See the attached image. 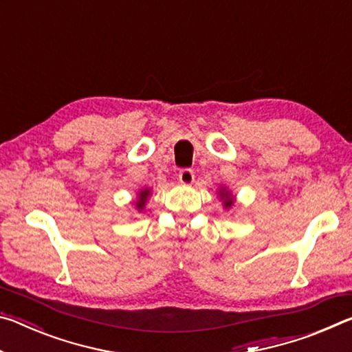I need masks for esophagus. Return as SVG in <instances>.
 Masks as SVG:
<instances>
[{
  "label": "esophagus",
  "mask_w": 352,
  "mask_h": 352,
  "mask_svg": "<svg viewBox=\"0 0 352 352\" xmlns=\"http://www.w3.org/2000/svg\"><path fill=\"white\" fill-rule=\"evenodd\" d=\"M178 180L184 186H190L194 183V172L190 169H182L180 174H178Z\"/></svg>",
  "instance_id": "1"
}]
</instances>
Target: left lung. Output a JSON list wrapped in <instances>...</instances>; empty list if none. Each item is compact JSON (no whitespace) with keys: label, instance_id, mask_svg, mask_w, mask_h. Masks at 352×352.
<instances>
[{"label":"left lung","instance_id":"left-lung-1","mask_svg":"<svg viewBox=\"0 0 352 352\" xmlns=\"http://www.w3.org/2000/svg\"><path fill=\"white\" fill-rule=\"evenodd\" d=\"M217 197H219L220 201H222V205H223L225 210H228V208L233 206L234 201H236V197L233 195V192H231V190L226 188V186H220L219 188Z\"/></svg>","mask_w":352,"mask_h":352}]
</instances>
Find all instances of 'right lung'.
<instances>
[{"label": "right lung", "mask_w": 352, "mask_h": 352, "mask_svg": "<svg viewBox=\"0 0 352 352\" xmlns=\"http://www.w3.org/2000/svg\"><path fill=\"white\" fill-rule=\"evenodd\" d=\"M152 194V189L151 188H144V189H140L138 192H136V200L133 201V205L136 210L140 212H142L146 210V205H147V200L151 197Z\"/></svg>", "instance_id": "obj_1"}]
</instances>
